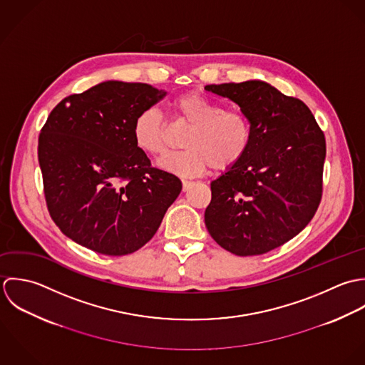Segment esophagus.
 <instances>
[{"label": "esophagus", "mask_w": 365, "mask_h": 365, "mask_svg": "<svg viewBox=\"0 0 365 365\" xmlns=\"http://www.w3.org/2000/svg\"><path fill=\"white\" fill-rule=\"evenodd\" d=\"M182 185H183V190L186 192V190H189V189H190V186L193 185V182H190V180H186V179H185V180H182Z\"/></svg>", "instance_id": "esophagus-1"}]
</instances>
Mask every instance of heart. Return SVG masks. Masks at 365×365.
<instances>
[{
    "label": "heart",
    "mask_w": 365,
    "mask_h": 365,
    "mask_svg": "<svg viewBox=\"0 0 365 365\" xmlns=\"http://www.w3.org/2000/svg\"><path fill=\"white\" fill-rule=\"evenodd\" d=\"M170 114L190 124L183 146L185 150L169 152L159 168L182 178L202 176L209 166L227 170L238 165L252 143V125L240 110H224L222 104L199 93L189 91L178 96L169 104ZM166 124L162 114L150 107L134 120L133 137L135 145L152 156L166 149Z\"/></svg>",
    "instance_id": "heart-1"
}]
</instances>
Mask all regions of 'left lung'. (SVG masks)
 I'll return each instance as SVG.
<instances>
[{
  "label": "left lung",
  "mask_w": 365,
  "mask_h": 365,
  "mask_svg": "<svg viewBox=\"0 0 365 365\" xmlns=\"http://www.w3.org/2000/svg\"><path fill=\"white\" fill-rule=\"evenodd\" d=\"M205 88L238 104L252 125L244 159L212 182L206 227L231 254H265L297 235L320 205L324 134L302 100L265 81Z\"/></svg>",
  "instance_id": "left-lung-1"
}]
</instances>
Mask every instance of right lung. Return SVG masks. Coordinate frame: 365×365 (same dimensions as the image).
<instances>
[{
    "instance_id": "right-lung-1",
    "label": "right lung",
    "mask_w": 365,
    "mask_h": 365,
    "mask_svg": "<svg viewBox=\"0 0 365 365\" xmlns=\"http://www.w3.org/2000/svg\"><path fill=\"white\" fill-rule=\"evenodd\" d=\"M165 96L146 83L108 80L51 111L38 141L43 192L51 217L74 242L120 257L158 231L182 182L152 168L133 124Z\"/></svg>"
}]
</instances>
